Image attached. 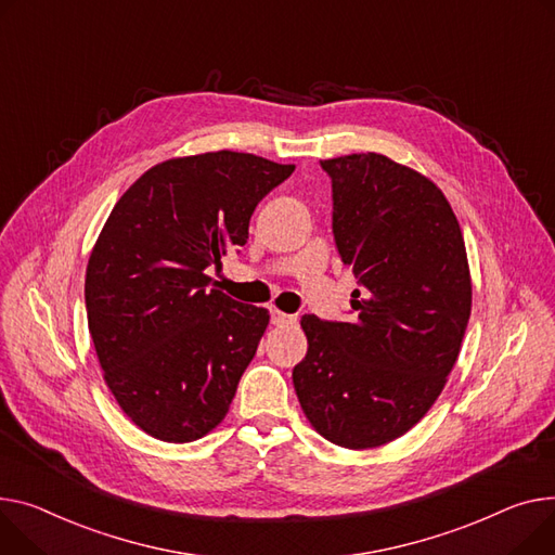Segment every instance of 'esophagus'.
<instances>
[{"instance_id":"esophagus-1","label":"esophagus","mask_w":555,"mask_h":555,"mask_svg":"<svg viewBox=\"0 0 555 555\" xmlns=\"http://www.w3.org/2000/svg\"><path fill=\"white\" fill-rule=\"evenodd\" d=\"M270 319H272L274 325H289V323L297 321V317H294V314H285V312L276 310V308L270 310Z\"/></svg>"}]
</instances>
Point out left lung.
<instances>
[{
  "label": "left lung",
  "instance_id": "8db88e82",
  "mask_svg": "<svg viewBox=\"0 0 555 555\" xmlns=\"http://www.w3.org/2000/svg\"><path fill=\"white\" fill-rule=\"evenodd\" d=\"M332 234L361 289L352 321L301 319L308 354L292 382L332 444L375 449L411 430L457 361L470 274L457 218L435 182L382 154L321 160Z\"/></svg>",
  "mask_w": 555,
  "mask_h": 555
}]
</instances>
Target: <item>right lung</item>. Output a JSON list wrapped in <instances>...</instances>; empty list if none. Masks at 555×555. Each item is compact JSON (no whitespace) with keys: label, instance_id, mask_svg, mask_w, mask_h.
Segmentation results:
<instances>
[{"label":"right lung","instance_id":"add662e5","mask_svg":"<svg viewBox=\"0 0 555 555\" xmlns=\"http://www.w3.org/2000/svg\"><path fill=\"white\" fill-rule=\"evenodd\" d=\"M292 171L238 152L173 158L106 218L87 268L89 332L108 390L152 437L184 444L228 415L270 314L205 272L247 243L256 205Z\"/></svg>","mask_w":555,"mask_h":555}]
</instances>
